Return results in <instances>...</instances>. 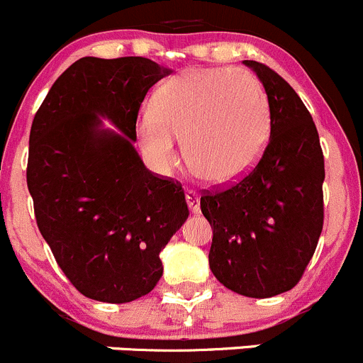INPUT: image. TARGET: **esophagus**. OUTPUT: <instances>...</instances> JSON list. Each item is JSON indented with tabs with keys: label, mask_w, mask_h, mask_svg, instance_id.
Returning <instances> with one entry per match:
<instances>
[{
	"label": "esophagus",
	"mask_w": 363,
	"mask_h": 363,
	"mask_svg": "<svg viewBox=\"0 0 363 363\" xmlns=\"http://www.w3.org/2000/svg\"><path fill=\"white\" fill-rule=\"evenodd\" d=\"M186 202H188V207L191 208V212L199 214L200 212V196L196 195V191H193V189H186Z\"/></svg>",
	"instance_id": "obj_1"
}]
</instances>
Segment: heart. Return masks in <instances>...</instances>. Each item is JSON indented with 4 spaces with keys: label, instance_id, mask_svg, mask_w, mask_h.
Segmentation results:
<instances>
[{
    "label": "heart",
    "instance_id": "b5f03b06",
    "mask_svg": "<svg viewBox=\"0 0 363 363\" xmlns=\"http://www.w3.org/2000/svg\"><path fill=\"white\" fill-rule=\"evenodd\" d=\"M270 135L262 84L246 69L205 68L179 73L156 91L151 112L137 124V140L155 170L186 163L208 184H228L255 167Z\"/></svg>",
    "mask_w": 363,
    "mask_h": 363
}]
</instances>
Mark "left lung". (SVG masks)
<instances>
[{"label":"left lung","instance_id":"8db88e82","mask_svg":"<svg viewBox=\"0 0 363 363\" xmlns=\"http://www.w3.org/2000/svg\"><path fill=\"white\" fill-rule=\"evenodd\" d=\"M265 87L270 137L233 184L203 191L212 226L208 265L228 290L269 298L296 286L323 230L325 160L316 124L294 87L267 65L244 61Z\"/></svg>","mask_w":363,"mask_h":363}]
</instances>
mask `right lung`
<instances>
[{"instance_id": "right-lung-1", "label": "right lung", "mask_w": 363, "mask_h": 363, "mask_svg": "<svg viewBox=\"0 0 363 363\" xmlns=\"http://www.w3.org/2000/svg\"><path fill=\"white\" fill-rule=\"evenodd\" d=\"M168 73L147 57H82L33 119L26 177L36 225L87 298L147 295L163 274L161 250L189 214L181 182L147 170L133 147L142 101ZM100 115L123 133L101 130Z\"/></svg>"}]
</instances>
